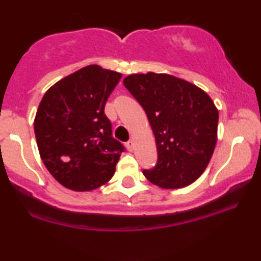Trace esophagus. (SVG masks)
<instances>
[{"label": "esophagus", "mask_w": 261, "mask_h": 261, "mask_svg": "<svg viewBox=\"0 0 261 261\" xmlns=\"http://www.w3.org/2000/svg\"><path fill=\"white\" fill-rule=\"evenodd\" d=\"M126 147H127L128 150H134V148H135V142H134V141L133 140L128 141V142L126 143Z\"/></svg>", "instance_id": "34e87169"}]
</instances>
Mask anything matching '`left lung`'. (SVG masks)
Instances as JSON below:
<instances>
[{
    "label": "left lung",
    "instance_id": "obj_1",
    "mask_svg": "<svg viewBox=\"0 0 261 261\" xmlns=\"http://www.w3.org/2000/svg\"><path fill=\"white\" fill-rule=\"evenodd\" d=\"M124 86L142 106L155 137L158 161L143 170L147 180L170 190L196 181L218 139L219 112L208 93L169 74H131Z\"/></svg>",
    "mask_w": 261,
    "mask_h": 261
}]
</instances>
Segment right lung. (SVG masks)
Listing matches in <instances>:
<instances>
[{"label": "right lung", "mask_w": 261, "mask_h": 261, "mask_svg": "<svg viewBox=\"0 0 261 261\" xmlns=\"http://www.w3.org/2000/svg\"><path fill=\"white\" fill-rule=\"evenodd\" d=\"M121 74L87 65L56 83L41 99L34 130L43 164L73 191H91L113 177L124 146L113 139L105 106Z\"/></svg>", "instance_id": "add662e5"}]
</instances>
